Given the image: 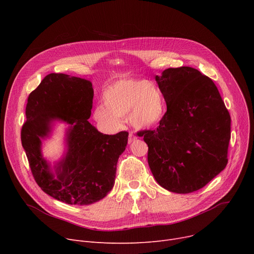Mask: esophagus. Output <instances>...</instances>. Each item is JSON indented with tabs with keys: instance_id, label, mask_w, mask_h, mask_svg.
<instances>
[{
	"instance_id": "34e87169",
	"label": "esophagus",
	"mask_w": 254,
	"mask_h": 254,
	"mask_svg": "<svg viewBox=\"0 0 254 254\" xmlns=\"http://www.w3.org/2000/svg\"><path fill=\"white\" fill-rule=\"evenodd\" d=\"M136 139H137V137L132 134V132H129V135H128V143L130 144V143H132L134 141H136Z\"/></svg>"
}]
</instances>
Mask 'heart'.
Returning <instances> with one entry per match:
<instances>
[{"instance_id":"1","label":"heart","mask_w":254,"mask_h":254,"mask_svg":"<svg viewBox=\"0 0 254 254\" xmlns=\"http://www.w3.org/2000/svg\"><path fill=\"white\" fill-rule=\"evenodd\" d=\"M166 114V102L159 88L147 80H119L103 93V104L96 107L93 118L105 129L115 131L122 118L128 116L137 128L156 126Z\"/></svg>"}]
</instances>
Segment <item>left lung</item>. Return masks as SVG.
<instances>
[{
    "label": "left lung",
    "instance_id": "obj_1",
    "mask_svg": "<svg viewBox=\"0 0 254 254\" xmlns=\"http://www.w3.org/2000/svg\"><path fill=\"white\" fill-rule=\"evenodd\" d=\"M167 112L154 130L139 131L148 145L156 182L176 193L209 183L228 164L231 116L212 80L190 66L155 76Z\"/></svg>",
    "mask_w": 254,
    "mask_h": 254
}]
</instances>
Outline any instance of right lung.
I'll use <instances>...</instances> for the list:
<instances>
[{"label":"right lung","mask_w":254,"mask_h":254,"mask_svg":"<svg viewBox=\"0 0 254 254\" xmlns=\"http://www.w3.org/2000/svg\"><path fill=\"white\" fill-rule=\"evenodd\" d=\"M93 88L89 80L51 73L30 93L21 144L37 184L70 205L96 203L113 189L116 165L127 147V131L104 135L89 122ZM57 121L68 125L66 151L55 166L42 154V141Z\"/></svg>","instance_id":"add662e5"}]
</instances>
